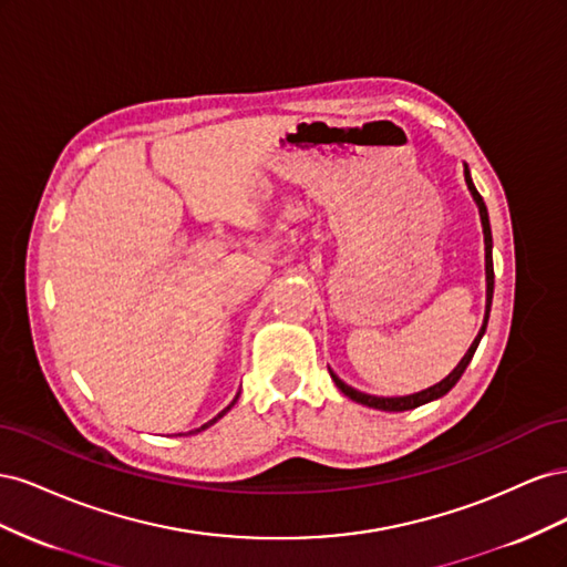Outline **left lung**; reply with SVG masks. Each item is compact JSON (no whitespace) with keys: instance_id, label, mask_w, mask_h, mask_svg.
Segmentation results:
<instances>
[{"instance_id":"1","label":"left lung","mask_w":567,"mask_h":567,"mask_svg":"<svg viewBox=\"0 0 567 567\" xmlns=\"http://www.w3.org/2000/svg\"><path fill=\"white\" fill-rule=\"evenodd\" d=\"M463 175H466V184H468V188H471V194H473V198H475V203H477V208H480V219H483V231H485V267H487V310H485V321H483V329H480V333L475 336V340H473V346L468 348V352L463 354V359L458 362V367L447 375V379L444 381H440L437 385H433V388H427V390H421V392H416V394H406V398H375V394H367V392H359V390H354V388H350V385H346L342 383L338 375L331 371V379L336 381V385L340 388V392L342 394H348L350 400H354V402H359V404H364V406H371V409H381V411H409V409H416V406H421V404H425V402H433V400H437V398H442V394H447L454 385H456V381L461 379L463 375V371H466V367L471 364V359H473V354H475V350H477V346H480V338L485 336V329H487V321H489V310H492V296H494V265H492V229H489V215H487V205H485V200H483V196L477 194V188H475V184H473V179H471V173H468V167L463 169Z\"/></svg>"}]
</instances>
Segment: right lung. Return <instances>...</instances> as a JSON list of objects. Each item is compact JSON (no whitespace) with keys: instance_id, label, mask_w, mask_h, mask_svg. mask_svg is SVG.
<instances>
[{"instance_id":"1","label":"right lung","mask_w":567,"mask_h":567,"mask_svg":"<svg viewBox=\"0 0 567 567\" xmlns=\"http://www.w3.org/2000/svg\"><path fill=\"white\" fill-rule=\"evenodd\" d=\"M236 398H238V394H236ZM234 402H236V400H234ZM234 402H231V404H229V406H227V409H225V411H221V414H217V416H215V419H213V421H208V423H205V425H200V427H196V431H194V433H200V431H205V427H208V425H213V423H215V421H217V419H221V416H225V414H227V411H229V409H231V406H234Z\"/></svg>"}]
</instances>
